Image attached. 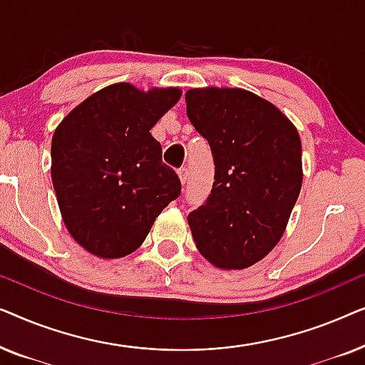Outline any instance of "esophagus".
<instances>
[{
    "label": "esophagus",
    "instance_id": "esophagus-1",
    "mask_svg": "<svg viewBox=\"0 0 365 365\" xmlns=\"http://www.w3.org/2000/svg\"><path fill=\"white\" fill-rule=\"evenodd\" d=\"M178 176H179V179H181V184H186V181H187V176H189V171H187V168H181L178 171Z\"/></svg>",
    "mask_w": 365,
    "mask_h": 365
}]
</instances>
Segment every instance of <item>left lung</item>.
I'll return each instance as SVG.
<instances>
[{"mask_svg": "<svg viewBox=\"0 0 365 365\" xmlns=\"http://www.w3.org/2000/svg\"><path fill=\"white\" fill-rule=\"evenodd\" d=\"M186 113L216 168L206 204L187 216L197 251L219 269L251 267L281 241L301 192L297 129L241 88L189 89Z\"/></svg>", "mask_w": 365, "mask_h": 365, "instance_id": "8db88e82", "label": "left lung"}]
</instances>
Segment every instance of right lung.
Wrapping results in <instances>:
<instances>
[{
	"label": "right lung",
	"mask_w": 365,
	"mask_h": 365,
	"mask_svg": "<svg viewBox=\"0 0 365 365\" xmlns=\"http://www.w3.org/2000/svg\"><path fill=\"white\" fill-rule=\"evenodd\" d=\"M179 88L143 91L131 83L99 89L58 124L51 178L68 232L101 259L136 251L154 221L181 194L151 129L179 99Z\"/></svg>",
	"instance_id": "right-lung-1"
}]
</instances>
